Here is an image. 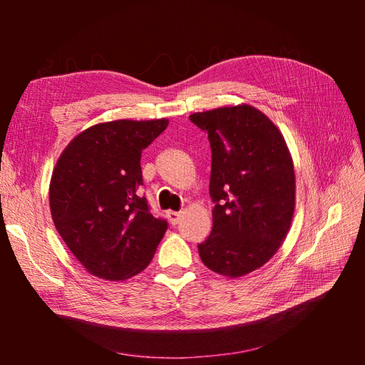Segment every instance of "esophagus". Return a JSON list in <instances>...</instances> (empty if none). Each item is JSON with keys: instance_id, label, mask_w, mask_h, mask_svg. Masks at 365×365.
I'll return each instance as SVG.
<instances>
[{"instance_id": "1", "label": "esophagus", "mask_w": 365, "mask_h": 365, "mask_svg": "<svg viewBox=\"0 0 365 365\" xmlns=\"http://www.w3.org/2000/svg\"><path fill=\"white\" fill-rule=\"evenodd\" d=\"M180 216H182V212H168V220L170 224H173V226H175V224L178 222Z\"/></svg>"}]
</instances>
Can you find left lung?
<instances>
[{"label": "left lung", "instance_id": "8db88e82", "mask_svg": "<svg viewBox=\"0 0 365 365\" xmlns=\"http://www.w3.org/2000/svg\"><path fill=\"white\" fill-rule=\"evenodd\" d=\"M212 147L213 229L197 245L207 268L227 277L267 263L285 240L294 210L293 161L282 135L250 105L195 113Z\"/></svg>", "mask_w": 365, "mask_h": 365}]
</instances>
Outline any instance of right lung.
<instances>
[{
	"instance_id": "obj_1",
	"label": "right lung",
	"mask_w": 365,
	"mask_h": 365,
	"mask_svg": "<svg viewBox=\"0 0 365 365\" xmlns=\"http://www.w3.org/2000/svg\"><path fill=\"white\" fill-rule=\"evenodd\" d=\"M166 119L114 120L83 131L66 147L50 183L53 222L91 274L123 281L149 265L168 230L141 195V153Z\"/></svg>"
}]
</instances>
